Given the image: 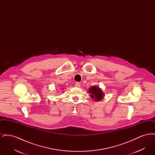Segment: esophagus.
I'll use <instances>...</instances> for the list:
<instances>
[{
    "mask_svg": "<svg viewBox=\"0 0 155 155\" xmlns=\"http://www.w3.org/2000/svg\"><path fill=\"white\" fill-rule=\"evenodd\" d=\"M75 87L79 88V87H80V84L79 82H75Z\"/></svg>",
    "mask_w": 155,
    "mask_h": 155,
    "instance_id": "34e87169",
    "label": "esophagus"
}]
</instances>
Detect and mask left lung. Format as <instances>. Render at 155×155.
I'll list each match as a JSON object with an SVG mask.
<instances>
[{"mask_svg":"<svg viewBox=\"0 0 155 155\" xmlns=\"http://www.w3.org/2000/svg\"><path fill=\"white\" fill-rule=\"evenodd\" d=\"M88 92L91 94L90 97L94 99L95 101H101L103 99L104 94L99 87L92 86L89 89Z\"/></svg>","mask_w":155,"mask_h":155,"instance_id":"obj_1","label":"left lung"}]
</instances>
